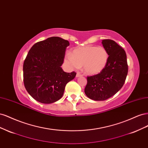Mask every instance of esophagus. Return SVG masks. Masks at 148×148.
Instances as JSON below:
<instances>
[{
  "instance_id": "34e87169",
  "label": "esophagus",
  "mask_w": 148,
  "mask_h": 148,
  "mask_svg": "<svg viewBox=\"0 0 148 148\" xmlns=\"http://www.w3.org/2000/svg\"><path fill=\"white\" fill-rule=\"evenodd\" d=\"M82 75L81 74H80L79 72H78L77 73V75H76V77H77V78H78V77H82Z\"/></svg>"
}]
</instances>
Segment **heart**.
<instances>
[{"instance_id": "b5f03b06", "label": "heart", "mask_w": 148, "mask_h": 148, "mask_svg": "<svg viewBox=\"0 0 148 148\" xmlns=\"http://www.w3.org/2000/svg\"><path fill=\"white\" fill-rule=\"evenodd\" d=\"M108 59V52L101 46H86L74 49L72 54L70 52L65 54V60L70 67L79 69L83 65L84 73L89 75L101 72Z\"/></svg>"}]
</instances>
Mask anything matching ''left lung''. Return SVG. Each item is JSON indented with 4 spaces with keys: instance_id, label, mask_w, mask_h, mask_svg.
<instances>
[{
    "instance_id": "left-lung-1",
    "label": "left lung",
    "mask_w": 148,
    "mask_h": 148,
    "mask_svg": "<svg viewBox=\"0 0 148 148\" xmlns=\"http://www.w3.org/2000/svg\"><path fill=\"white\" fill-rule=\"evenodd\" d=\"M102 44L108 52V62L101 72L87 77L84 88L86 95L95 101H104L115 95L122 88L128 74L124 49L113 40L103 39Z\"/></svg>"
}]
</instances>
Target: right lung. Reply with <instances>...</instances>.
I'll return each instance as SVG.
<instances>
[{
	"label": "right lung",
	"mask_w": 148,
	"mask_h": 148,
	"mask_svg": "<svg viewBox=\"0 0 148 148\" xmlns=\"http://www.w3.org/2000/svg\"><path fill=\"white\" fill-rule=\"evenodd\" d=\"M69 42L51 37L36 43L29 51L23 64V82L29 95L43 104H51L64 95L67 83L75 78V71L62 70Z\"/></svg>",
	"instance_id": "1"
}]
</instances>
